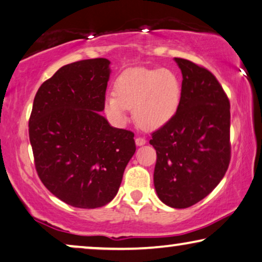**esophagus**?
Masks as SVG:
<instances>
[{"mask_svg":"<svg viewBox=\"0 0 262 262\" xmlns=\"http://www.w3.org/2000/svg\"><path fill=\"white\" fill-rule=\"evenodd\" d=\"M135 144H137L138 146H142V145H145V144H146L145 138H142V137H138L137 139H135Z\"/></svg>","mask_w":262,"mask_h":262,"instance_id":"1","label":"esophagus"}]
</instances>
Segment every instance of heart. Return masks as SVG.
Here are the masks:
<instances>
[{
    "label": "heart",
    "instance_id": "obj_1",
    "mask_svg": "<svg viewBox=\"0 0 262 262\" xmlns=\"http://www.w3.org/2000/svg\"><path fill=\"white\" fill-rule=\"evenodd\" d=\"M180 98V81L169 69H130L115 82V96L105 98V111L113 121L124 123L128 109H133L140 127L158 129L176 114Z\"/></svg>",
    "mask_w": 262,
    "mask_h": 262
}]
</instances>
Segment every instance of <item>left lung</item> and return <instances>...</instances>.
I'll return each instance as SVG.
<instances>
[{
  "label": "left lung",
  "mask_w": 262,
  "mask_h": 262,
  "mask_svg": "<svg viewBox=\"0 0 262 262\" xmlns=\"http://www.w3.org/2000/svg\"><path fill=\"white\" fill-rule=\"evenodd\" d=\"M182 72L176 114L151 134L157 152L155 188L167 206L187 208L206 198L231 158L230 102L217 78L202 66L175 57Z\"/></svg>",
  "instance_id": "left-lung-1"
}]
</instances>
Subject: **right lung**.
Wrapping results in <instances>:
<instances>
[{
    "label": "right lung",
    "mask_w": 262,
    "mask_h": 262,
    "mask_svg": "<svg viewBox=\"0 0 262 262\" xmlns=\"http://www.w3.org/2000/svg\"><path fill=\"white\" fill-rule=\"evenodd\" d=\"M110 61L63 66L41 83L29 121L34 166L45 187L66 204L97 208L116 196L135 153L134 133L111 127L105 106Z\"/></svg>",
    "instance_id": "right-lung-1"
}]
</instances>
